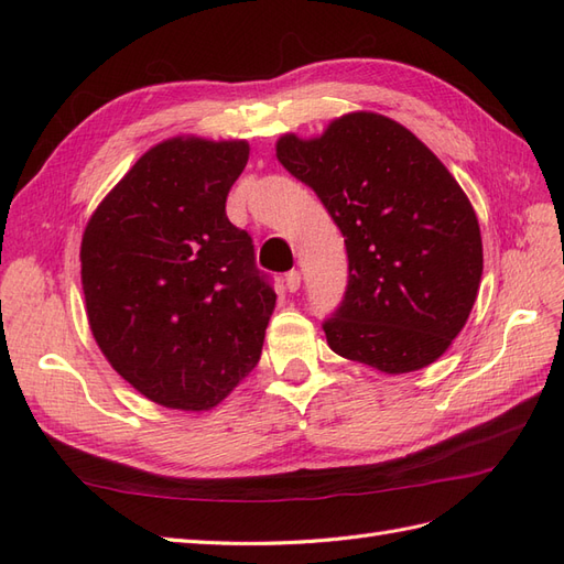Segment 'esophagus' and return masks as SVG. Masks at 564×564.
I'll return each mask as SVG.
<instances>
[{"mask_svg":"<svg viewBox=\"0 0 564 564\" xmlns=\"http://www.w3.org/2000/svg\"><path fill=\"white\" fill-rule=\"evenodd\" d=\"M284 282H286L289 292H296V289L301 286V272L299 270H289L286 275H284Z\"/></svg>","mask_w":564,"mask_h":564,"instance_id":"obj_1","label":"esophagus"}]
</instances>
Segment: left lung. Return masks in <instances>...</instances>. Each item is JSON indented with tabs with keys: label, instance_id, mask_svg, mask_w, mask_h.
<instances>
[{
	"label": "left lung",
	"instance_id": "8db88e82",
	"mask_svg": "<svg viewBox=\"0 0 564 564\" xmlns=\"http://www.w3.org/2000/svg\"><path fill=\"white\" fill-rule=\"evenodd\" d=\"M278 160L313 187L346 242V294L322 322L329 348L386 373L435 362L482 278L480 226L447 166L373 112L334 119L313 141L286 133Z\"/></svg>",
	"mask_w": 564,
	"mask_h": 564
}]
</instances>
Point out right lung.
<instances>
[{"label":"right lung","mask_w":564,"mask_h":564,"mask_svg":"<svg viewBox=\"0 0 564 564\" xmlns=\"http://www.w3.org/2000/svg\"><path fill=\"white\" fill-rule=\"evenodd\" d=\"M245 141L172 139L148 150L82 237V289L98 348L148 400L202 412L259 365L275 289L226 199Z\"/></svg>","instance_id":"right-lung-1"}]
</instances>
